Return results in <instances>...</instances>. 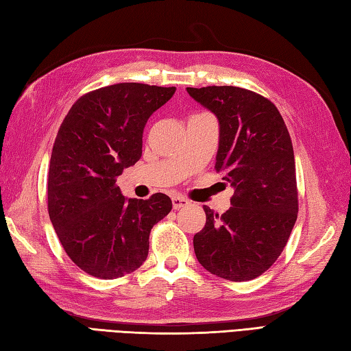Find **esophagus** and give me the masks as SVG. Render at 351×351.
<instances>
[{"mask_svg":"<svg viewBox=\"0 0 351 351\" xmlns=\"http://www.w3.org/2000/svg\"><path fill=\"white\" fill-rule=\"evenodd\" d=\"M191 204V202L188 198H184V197H180V195H174L173 197V207L176 210H178V209H183V207H186V206H189Z\"/></svg>","mask_w":351,"mask_h":351,"instance_id":"34e87169","label":"esophagus"}]
</instances>
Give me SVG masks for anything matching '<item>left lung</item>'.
Masks as SVG:
<instances>
[{
    "label": "left lung",
    "instance_id": "left-lung-1",
    "mask_svg": "<svg viewBox=\"0 0 351 351\" xmlns=\"http://www.w3.org/2000/svg\"><path fill=\"white\" fill-rule=\"evenodd\" d=\"M218 119L215 171L234 195L223 215L204 206L206 226L194 236L198 262L218 277L245 282L280 256L298 212L291 136L277 107L236 86L186 88Z\"/></svg>",
    "mask_w": 351,
    "mask_h": 351
}]
</instances>
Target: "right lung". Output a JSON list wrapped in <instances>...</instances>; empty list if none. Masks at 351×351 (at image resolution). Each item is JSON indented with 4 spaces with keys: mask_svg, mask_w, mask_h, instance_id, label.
I'll return each mask as SVG.
<instances>
[{
    "mask_svg": "<svg viewBox=\"0 0 351 351\" xmlns=\"http://www.w3.org/2000/svg\"><path fill=\"white\" fill-rule=\"evenodd\" d=\"M176 88L118 83L78 98L57 133L48 173V213L78 268L104 280L145 262L149 232L173 209L171 198H127L117 186L142 156L148 118Z\"/></svg>",
    "mask_w": 351,
    "mask_h": 351,
    "instance_id": "1",
    "label": "right lung"
}]
</instances>
